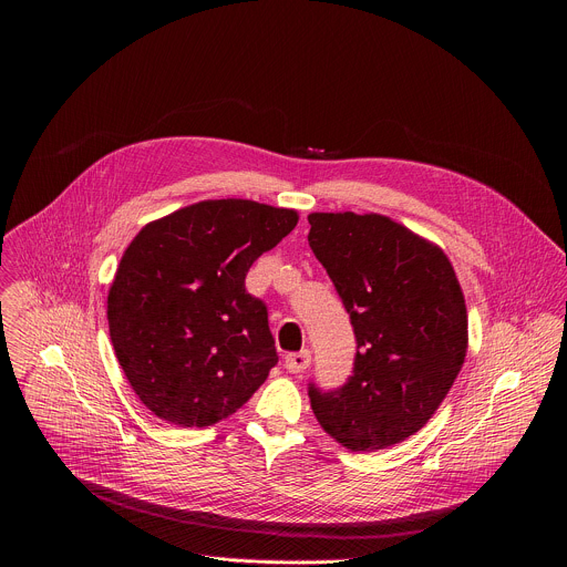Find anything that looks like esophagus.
I'll return each mask as SVG.
<instances>
[{
  "label": "esophagus",
  "instance_id": "obj_1",
  "mask_svg": "<svg viewBox=\"0 0 567 567\" xmlns=\"http://www.w3.org/2000/svg\"><path fill=\"white\" fill-rule=\"evenodd\" d=\"M309 363H311V352H309V350L291 352V354H287V357H285V368H287L289 372H293V374H298V372L307 370V368H309Z\"/></svg>",
  "mask_w": 567,
  "mask_h": 567
}]
</instances>
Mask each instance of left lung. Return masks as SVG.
<instances>
[{
	"mask_svg": "<svg viewBox=\"0 0 567 567\" xmlns=\"http://www.w3.org/2000/svg\"><path fill=\"white\" fill-rule=\"evenodd\" d=\"M309 247L350 313L352 374L309 381L318 424L352 451L415 435L440 409L466 357V307L449 258L383 215L311 213Z\"/></svg>",
	"mask_w": 567,
	"mask_h": 567,
	"instance_id": "obj_1",
	"label": "left lung"
}]
</instances>
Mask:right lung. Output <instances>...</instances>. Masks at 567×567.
<instances>
[{"label": "right lung", "mask_w": 567, "mask_h": 567, "mask_svg": "<svg viewBox=\"0 0 567 567\" xmlns=\"http://www.w3.org/2000/svg\"><path fill=\"white\" fill-rule=\"evenodd\" d=\"M296 210L215 199L147 224L107 296L116 359L138 399L175 426L233 415L278 363L251 265L293 230Z\"/></svg>", "instance_id": "right-lung-1"}]
</instances>
